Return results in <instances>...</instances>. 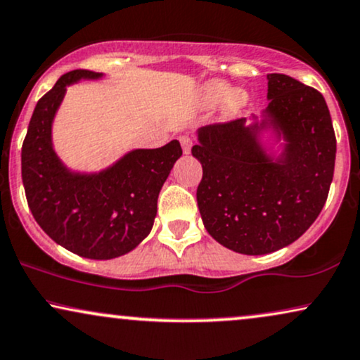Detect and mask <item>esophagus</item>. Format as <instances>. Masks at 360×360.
Here are the masks:
<instances>
[{"label": "esophagus", "instance_id": "1", "mask_svg": "<svg viewBox=\"0 0 360 360\" xmlns=\"http://www.w3.org/2000/svg\"><path fill=\"white\" fill-rule=\"evenodd\" d=\"M180 143H181V150H184L185 155H188L190 152H192V140H190V136H181Z\"/></svg>", "mask_w": 360, "mask_h": 360}]
</instances>
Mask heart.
<instances>
[{
  "mask_svg": "<svg viewBox=\"0 0 360 360\" xmlns=\"http://www.w3.org/2000/svg\"><path fill=\"white\" fill-rule=\"evenodd\" d=\"M200 101L207 108H214V106L224 103L225 117H235L248 105L250 96L242 88L232 90L230 83L224 79H210V82L203 83L200 88Z\"/></svg>",
  "mask_w": 360,
  "mask_h": 360,
  "instance_id": "obj_1",
  "label": "heart"
}]
</instances>
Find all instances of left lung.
Returning <instances> with one entry per match:
<instances>
[{
	"instance_id": "8db88e82",
	"label": "left lung",
	"mask_w": 360,
	"mask_h": 360,
	"mask_svg": "<svg viewBox=\"0 0 360 360\" xmlns=\"http://www.w3.org/2000/svg\"><path fill=\"white\" fill-rule=\"evenodd\" d=\"M259 117L197 130L203 176L197 203L207 232L243 255L290 245L321 214L334 176L335 135L323 96L267 75Z\"/></svg>"
}]
</instances>
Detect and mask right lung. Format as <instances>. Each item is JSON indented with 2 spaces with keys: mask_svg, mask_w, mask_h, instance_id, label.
Segmentation results:
<instances>
[{
  "mask_svg": "<svg viewBox=\"0 0 360 360\" xmlns=\"http://www.w3.org/2000/svg\"><path fill=\"white\" fill-rule=\"evenodd\" d=\"M103 73L75 70L34 106L21 148V176L34 220L58 245L93 260L131 252L153 227L160 190L181 157L179 140L135 148L98 172L66 167L53 145V122L66 88Z\"/></svg>",
  "mask_w": 360,
  "mask_h": 360,
  "instance_id": "obj_1",
  "label": "right lung"
}]
</instances>
